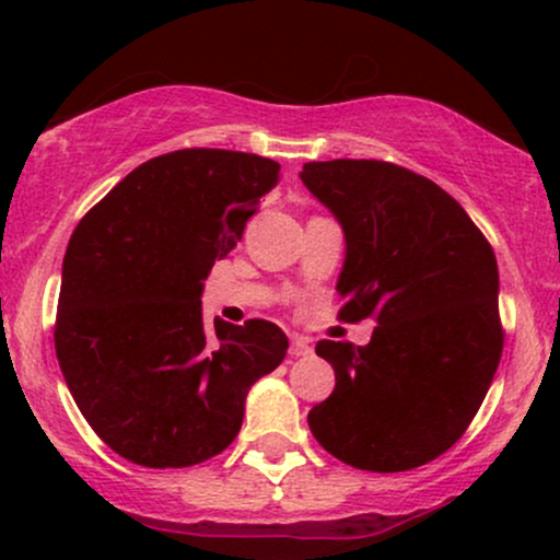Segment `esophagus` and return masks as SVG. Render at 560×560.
<instances>
[{"mask_svg": "<svg viewBox=\"0 0 560 560\" xmlns=\"http://www.w3.org/2000/svg\"><path fill=\"white\" fill-rule=\"evenodd\" d=\"M289 352H292L294 358L307 355V352H311V342H307L305 337H298V334H294V337H292V347H289Z\"/></svg>", "mask_w": 560, "mask_h": 560, "instance_id": "obj_1", "label": "esophagus"}]
</instances>
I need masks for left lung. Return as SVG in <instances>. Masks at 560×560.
<instances>
[{
	"instance_id": "8db88e82",
	"label": "left lung",
	"mask_w": 560,
	"mask_h": 560,
	"mask_svg": "<svg viewBox=\"0 0 560 560\" xmlns=\"http://www.w3.org/2000/svg\"><path fill=\"white\" fill-rule=\"evenodd\" d=\"M300 178L342 226L339 316L376 318L369 345H316L337 384L307 427L363 471L429 464L466 432L503 352L490 242L445 189L400 165L329 160Z\"/></svg>"
}]
</instances>
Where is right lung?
Instances as JSON below:
<instances>
[{"mask_svg": "<svg viewBox=\"0 0 560 560\" xmlns=\"http://www.w3.org/2000/svg\"><path fill=\"white\" fill-rule=\"evenodd\" d=\"M279 163L178 150L94 205L62 260L55 350L83 419L131 464L184 468L240 434L247 392L284 361L271 320H202V289L271 191Z\"/></svg>", "mask_w": 560, "mask_h": 560, "instance_id": "right-lung-1", "label": "right lung"}]
</instances>
